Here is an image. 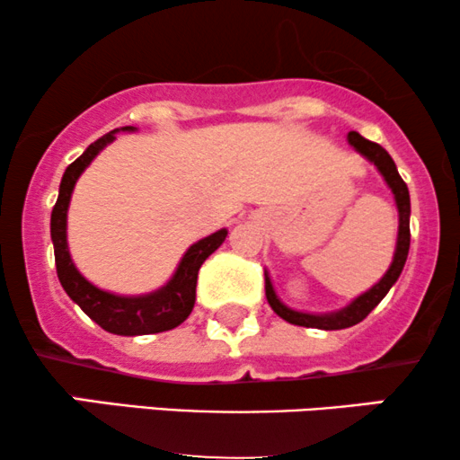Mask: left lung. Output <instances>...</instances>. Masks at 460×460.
Returning <instances> with one entry per match:
<instances>
[{
    "instance_id": "1",
    "label": "left lung",
    "mask_w": 460,
    "mask_h": 460,
    "mask_svg": "<svg viewBox=\"0 0 460 460\" xmlns=\"http://www.w3.org/2000/svg\"><path fill=\"white\" fill-rule=\"evenodd\" d=\"M349 144L353 146L355 150L361 156L370 161V164L376 165V170L381 172L383 181L387 182V187L392 189L394 199H396L398 208V239H396V252H394V261L387 269L385 275L376 282L372 288L355 296L349 305H344L342 310L327 312V314H310V312H296L293 307L284 305L279 301V296L275 295V288L271 284V278H269V271H264V293H267L269 305L273 307V312L278 316H282L284 321L293 323V325L299 327H312V329H325V332H333V329H347L358 325V323L364 321L366 316L375 310L376 305L381 304L383 296L390 293V288L396 284V279L401 278L404 262H407L409 256V243H411V230H409V215H411V199H409V189L407 182L402 181L401 174H398L396 164L387 150L383 146L370 142V139L361 137L358 131H350L347 135Z\"/></svg>"
}]
</instances>
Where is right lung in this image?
I'll list each match as a JSON object with an SVG mask.
<instances>
[{
  "label": "right lung",
  "mask_w": 460,
  "mask_h": 460,
  "mask_svg": "<svg viewBox=\"0 0 460 460\" xmlns=\"http://www.w3.org/2000/svg\"><path fill=\"white\" fill-rule=\"evenodd\" d=\"M118 131H135V127L113 128L107 135L96 139L85 148V153L75 159L64 172L62 182H59L58 202L51 210V241L53 252H56V269L62 288L66 290L70 299L77 304L81 310L88 314L96 325H101L105 332L116 333V336H146V333H161L170 332L187 321L191 314L193 304H196V284L198 271L202 262L213 253L228 236V230L221 228L210 236H204L185 252V256L178 262L174 275L170 282L155 293L148 295H113L107 290H101L84 278L75 267L73 258L68 252L66 241V215L70 196H73L75 182L84 174L94 156L116 139Z\"/></svg>",
  "instance_id": "obj_1"
}]
</instances>
